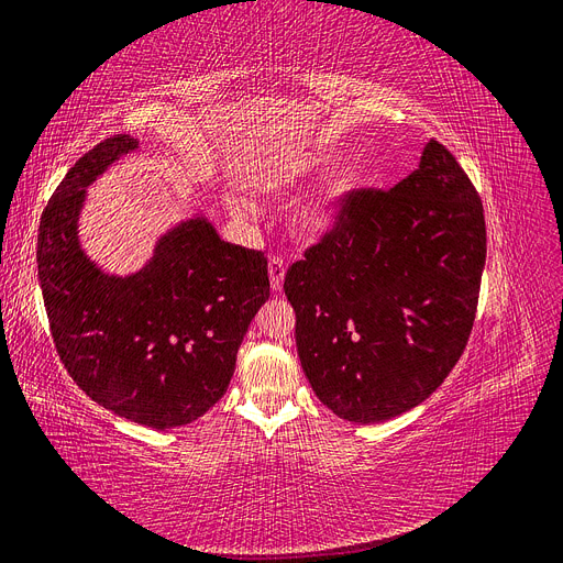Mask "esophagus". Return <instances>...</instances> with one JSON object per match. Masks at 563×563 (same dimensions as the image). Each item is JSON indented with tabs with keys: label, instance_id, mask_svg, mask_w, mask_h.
<instances>
[{
	"label": "esophagus",
	"instance_id": "34e87169",
	"mask_svg": "<svg viewBox=\"0 0 563 563\" xmlns=\"http://www.w3.org/2000/svg\"><path fill=\"white\" fill-rule=\"evenodd\" d=\"M283 280H285V264L278 257L268 260V283L274 292H280L283 289Z\"/></svg>",
	"mask_w": 563,
	"mask_h": 563
}]
</instances>
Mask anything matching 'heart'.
I'll list each match as a JSON object with an SVG mask.
<instances>
[{"mask_svg":"<svg viewBox=\"0 0 563 563\" xmlns=\"http://www.w3.org/2000/svg\"><path fill=\"white\" fill-rule=\"evenodd\" d=\"M343 162V153L336 148H327L316 155L306 157L301 164L292 166V169H283L274 176H268L264 180V190L274 192V195H287L289 190H295L297 185H306L316 178H322L339 169V164ZM364 176L362 174H345L331 180L322 192L303 199L295 208V224L299 232L308 239H322L329 236L331 232H336L341 222L347 216L350 203L357 199V195L364 190ZM232 213L241 220H250L255 213L245 201H232L229 203Z\"/></svg>","mask_w":563,"mask_h":563,"instance_id":"b5f03b06","label":"heart"}]
</instances>
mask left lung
<instances>
[{
  "mask_svg": "<svg viewBox=\"0 0 563 563\" xmlns=\"http://www.w3.org/2000/svg\"><path fill=\"white\" fill-rule=\"evenodd\" d=\"M485 255L481 197L429 139L418 169L389 192H360L336 232L287 271L318 399L357 424L429 399L466 347Z\"/></svg>",
  "mask_w": 563,
  "mask_h": 563,
  "instance_id": "8db88e82",
  "label": "left lung"
}]
</instances>
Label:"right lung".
Listing matches in <instances>:
<instances>
[{
	"instance_id": "right-lung-1",
	"label": "right lung",
	"mask_w": 563,
	"mask_h": 563,
	"mask_svg": "<svg viewBox=\"0 0 563 563\" xmlns=\"http://www.w3.org/2000/svg\"><path fill=\"white\" fill-rule=\"evenodd\" d=\"M136 151L139 139L115 134L71 166L41 216L36 266L57 355L76 385L124 420L172 429L222 399L268 299V271L257 250L220 239L203 203L130 274L90 260L80 245L88 187Z\"/></svg>"
}]
</instances>
